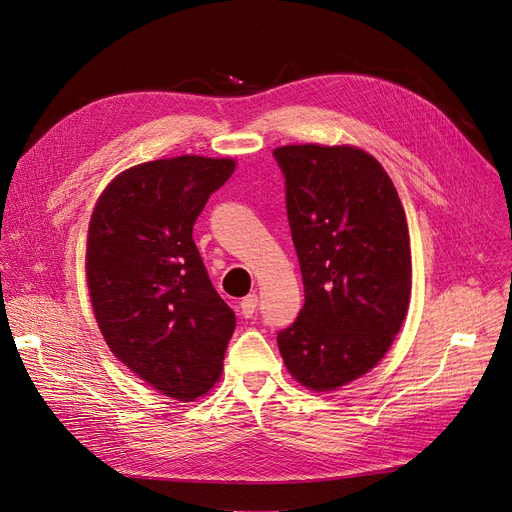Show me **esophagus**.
<instances>
[{"instance_id":"1","label":"esophagus","mask_w":512,"mask_h":512,"mask_svg":"<svg viewBox=\"0 0 512 512\" xmlns=\"http://www.w3.org/2000/svg\"><path fill=\"white\" fill-rule=\"evenodd\" d=\"M256 308H258V296H254V294L246 296V298L241 300V304H239V310H241L243 316H246V319H250V316H254Z\"/></svg>"}]
</instances>
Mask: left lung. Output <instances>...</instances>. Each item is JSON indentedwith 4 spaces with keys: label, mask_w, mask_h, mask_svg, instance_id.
<instances>
[{
    "label": "left lung",
    "mask_w": 512,
    "mask_h": 512,
    "mask_svg": "<svg viewBox=\"0 0 512 512\" xmlns=\"http://www.w3.org/2000/svg\"><path fill=\"white\" fill-rule=\"evenodd\" d=\"M273 156L304 283L277 344L291 375L329 392L373 369L406 319V214L383 166L358 148L285 145Z\"/></svg>",
    "instance_id": "obj_1"
}]
</instances>
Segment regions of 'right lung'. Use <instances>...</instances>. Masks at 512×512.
<instances>
[{
  "label": "right lung",
  "mask_w": 512,
  "mask_h": 512,
  "mask_svg": "<svg viewBox=\"0 0 512 512\" xmlns=\"http://www.w3.org/2000/svg\"><path fill=\"white\" fill-rule=\"evenodd\" d=\"M235 170L229 158L179 156L133 166L97 200L87 285L114 356L183 402L218 381L235 314L193 241L208 198Z\"/></svg>",
  "instance_id": "right-lung-1"
}]
</instances>
